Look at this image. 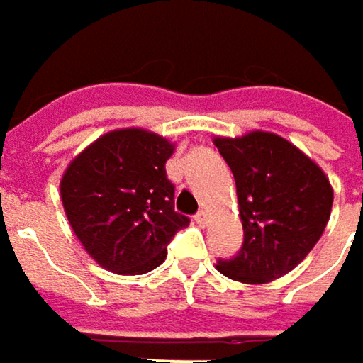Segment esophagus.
Here are the masks:
<instances>
[{"instance_id":"34e87169","label":"esophagus","mask_w":363,"mask_h":363,"mask_svg":"<svg viewBox=\"0 0 363 363\" xmlns=\"http://www.w3.org/2000/svg\"><path fill=\"white\" fill-rule=\"evenodd\" d=\"M208 218H210V216H208V212H206V210H199V212L195 214V223H197V225H206V223H208Z\"/></svg>"}]
</instances>
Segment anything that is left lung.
I'll return each mask as SVG.
<instances>
[{
    "label": "left lung",
    "instance_id": "1",
    "mask_svg": "<svg viewBox=\"0 0 363 363\" xmlns=\"http://www.w3.org/2000/svg\"><path fill=\"white\" fill-rule=\"evenodd\" d=\"M214 145L233 172L244 227L238 256L220 258L216 269L244 284H267L290 273L330 220L334 193L324 170L271 132L214 138Z\"/></svg>",
    "mask_w": 363,
    "mask_h": 363
}]
</instances>
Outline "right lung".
<instances>
[{
	"mask_svg": "<svg viewBox=\"0 0 363 363\" xmlns=\"http://www.w3.org/2000/svg\"><path fill=\"white\" fill-rule=\"evenodd\" d=\"M174 145L140 128L113 130L65 170L60 199L69 225L101 267L140 275L166 260L189 218L174 210L166 162Z\"/></svg>",
	"mask_w": 363,
	"mask_h": 363,
	"instance_id": "right-lung-1",
	"label": "right lung"
}]
</instances>
